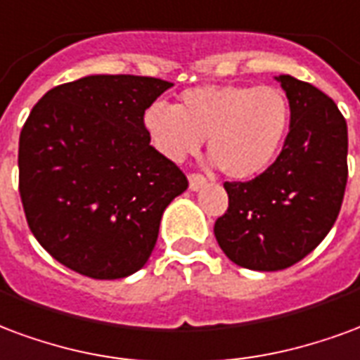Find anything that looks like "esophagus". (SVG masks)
Here are the masks:
<instances>
[{
  "instance_id": "34e87169",
  "label": "esophagus",
  "mask_w": 360,
  "mask_h": 360,
  "mask_svg": "<svg viewBox=\"0 0 360 360\" xmlns=\"http://www.w3.org/2000/svg\"><path fill=\"white\" fill-rule=\"evenodd\" d=\"M207 186V178L203 174H198V172H191L190 174V190H199V188H203Z\"/></svg>"
}]
</instances>
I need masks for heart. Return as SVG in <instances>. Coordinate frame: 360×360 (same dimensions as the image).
Wrapping results in <instances>:
<instances>
[{
  "instance_id": "b5f03b06",
  "label": "heart",
  "mask_w": 360,
  "mask_h": 360,
  "mask_svg": "<svg viewBox=\"0 0 360 360\" xmlns=\"http://www.w3.org/2000/svg\"><path fill=\"white\" fill-rule=\"evenodd\" d=\"M290 101L276 86H198L178 107L155 101L143 128L155 149L170 161L195 153L209 138V157L226 176L248 180L274 162L290 128Z\"/></svg>"
}]
</instances>
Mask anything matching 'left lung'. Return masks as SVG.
Here are the masks:
<instances>
[{
  "label": "left lung",
  "mask_w": 360,
  "mask_h": 360,
  "mask_svg": "<svg viewBox=\"0 0 360 360\" xmlns=\"http://www.w3.org/2000/svg\"><path fill=\"white\" fill-rule=\"evenodd\" d=\"M290 132L276 161L248 182H224L226 212L214 222L220 249L251 270L288 269L334 226L347 184V122L330 97L280 75Z\"/></svg>",
  "instance_id": "left-lung-1"
}]
</instances>
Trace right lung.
<instances>
[{"label": "right lung", "mask_w": 360, "mask_h": 360, "mask_svg": "<svg viewBox=\"0 0 360 360\" xmlns=\"http://www.w3.org/2000/svg\"><path fill=\"white\" fill-rule=\"evenodd\" d=\"M170 86L86 76L32 107L18 140V193L34 238L67 269L115 280L148 263L162 211L188 188L143 128L146 109Z\"/></svg>", "instance_id": "right-lung-1"}]
</instances>
